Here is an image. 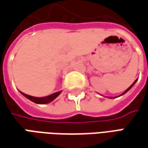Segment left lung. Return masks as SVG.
<instances>
[{"label":"left lung","instance_id":"1","mask_svg":"<svg viewBox=\"0 0 148 148\" xmlns=\"http://www.w3.org/2000/svg\"><path fill=\"white\" fill-rule=\"evenodd\" d=\"M137 82V79H136V80H135V81H134V82H133V84H132V85H131V86H130V87H128V88H127V89H126V90H125V91L124 92H123V93H122V94H121V95H124L125 93H126V92H127V91H129V90H130V88H131V87H133L134 85V83H135V82Z\"/></svg>","mask_w":148,"mask_h":148}]
</instances>
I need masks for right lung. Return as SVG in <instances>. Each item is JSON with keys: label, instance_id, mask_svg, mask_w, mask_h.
<instances>
[{"label": "right lung", "instance_id": "obj_1", "mask_svg": "<svg viewBox=\"0 0 148 148\" xmlns=\"http://www.w3.org/2000/svg\"><path fill=\"white\" fill-rule=\"evenodd\" d=\"M61 91H58V92H56V93H53L52 95H48V96H45V97H34V96H32V95H28L27 94H25L23 92H21L23 95L27 97V99H29L30 100L33 101L34 103H41V104H44V103H48L51 101H53V99H56L58 95H60Z\"/></svg>", "mask_w": 148, "mask_h": 148}]
</instances>
